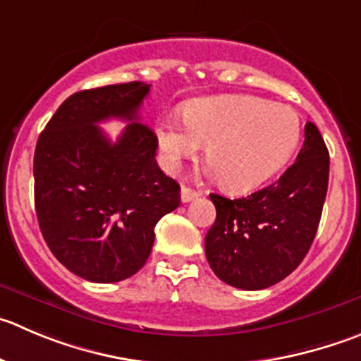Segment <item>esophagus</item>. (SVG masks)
<instances>
[{
    "label": "esophagus",
    "mask_w": 361,
    "mask_h": 361,
    "mask_svg": "<svg viewBox=\"0 0 361 361\" xmlns=\"http://www.w3.org/2000/svg\"><path fill=\"white\" fill-rule=\"evenodd\" d=\"M198 197H200V193L195 190H191V188L184 186L183 190H180V200H183L184 204H188V202L195 200V198H198Z\"/></svg>",
    "instance_id": "34e87169"
}]
</instances>
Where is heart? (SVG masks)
I'll return each instance as SVG.
<instances>
[{"instance_id": "heart-1", "label": "heart", "mask_w": 361, "mask_h": 361, "mask_svg": "<svg viewBox=\"0 0 361 361\" xmlns=\"http://www.w3.org/2000/svg\"><path fill=\"white\" fill-rule=\"evenodd\" d=\"M301 122L289 106L253 95H214L188 102L184 116H166L157 129L164 166L175 170L205 147L211 173L230 191L255 190L296 152Z\"/></svg>"}]
</instances>
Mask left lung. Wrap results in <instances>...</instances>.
Masks as SVG:
<instances>
[{"label": "left lung", "mask_w": 361, "mask_h": 361, "mask_svg": "<svg viewBox=\"0 0 361 361\" xmlns=\"http://www.w3.org/2000/svg\"><path fill=\"white\" fill-rule=\"evenodd\" d=\"M329 154L315 123L305 126L296 163L278 180L248 195H211L216 221L205 235V257L216 276L260 290L289 276L314 243L328 191Z\"/></svg>", "instance_id": "left-lung-1"}]
</instances>
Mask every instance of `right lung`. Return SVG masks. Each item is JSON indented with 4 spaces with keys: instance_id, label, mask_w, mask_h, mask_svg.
<instances>
[{
    "instance_id": "obj_1",
    "label": "right lung",
    "mask_w": 361,
    "mask_h": 361,
    "mask_svg": "<svg viewBox=\"0 0 361 361\" xmlns=\"http://www.w3.org/2000/svg\"><path fill=\"white\" fill-rule=\"evenodd\" d=\"M150 85L131 81L72 94L40 133L33 157L35 211L53 255L95 283L145 266L154 228L180 204V186L156 163L157 138L140 122ZM130 123L111 142L99 121Z\"/></svg>"
}]
</instances>
